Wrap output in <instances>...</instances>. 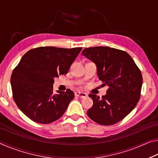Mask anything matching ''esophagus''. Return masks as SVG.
Listing matches in <instances>:
<instances>
[{
  "instance_id": "34e87169",
  "label": "esophagus",
  "mask_w": 158,
  "mask_h": 158,
  "mask_svg": "<svg viewBox=\"0 0 158 158\" xmlns=\"http://www.w3.org/2000/svg\"><path fill=\"white\" fill-rule=\"evenodd\" d=\"M75 95L77 97H79V98H86L88 95L86 94L85 93H82V92H76L75 93Z\"/></svg>"
}]
</instances>
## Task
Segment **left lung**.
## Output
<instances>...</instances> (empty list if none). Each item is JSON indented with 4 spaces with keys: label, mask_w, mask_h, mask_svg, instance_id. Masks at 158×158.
<instances>
[{
    "label": "left lung",
    "mask_w": 158,
    "mask_h": 158,
    "mask_svg": "<svg viewBox=\"0 0 158 158\" xmlns=\"http://www.w3.org/2000/svg\"><path fill=\"white\" fill-rule=\"evenodd\" d=\"M81 54L95 64L102 86L109 87L102 98L89 95L93 105L88 110V116L102 125L121 121L135 109L140 98L143 79L139 69L127 52L114 48H85Z\"/></svg>",
    "instance_id": "left-lung-1"
}]
</instances>
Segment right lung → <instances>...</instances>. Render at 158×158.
<instances>
[{"label": "right lung", "instance_id": "add662e5", "mask_svg": "<svg viewBox=\"0 0 158 158\" xmlns=\"http://www.w3.org/2000/svg\"><path fill=\"white\" fill-rule=\"evenodd\" d=\"M82 48L42 47L29 50L12 72L13 98L19 109L32 121L48 124L63 116L74 93L53 92L55 77L68 73Z\"/></svg>", "mask_w": 158, "mask_h": 158}]
</instances>
